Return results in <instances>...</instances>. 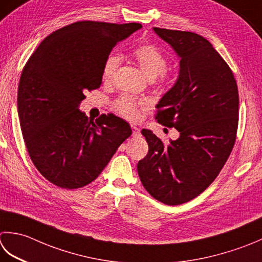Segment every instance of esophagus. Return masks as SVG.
Instances as JSON below:
<instances>
[{
    "label": "esophagus",
    "mask_w": 262,
    "mask_h": 262,
    "mask_svg": "<svg viewBox=\"0 0 262 262\" xmlns=\"http://www.w3.org/2000/svg\"><path fill=\"white\" fill-rule=\"evenodd\" d=\"M132 130H133V136L134 137H137L141 135V132H140V128H138L137 126L135 125H132Z\"/></svg>",
    "instance_id": "1"
}]
</instances>
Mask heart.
Wrapping results in <instances>:
<instances>
[{
	"label": "heart",
	"mask_w": 262,
	"mask_h": 262,
	"mask_svg": "<svg viewBox=\"0 0 262 262\" xmlns=\"http://www.w3.org/2000/svg\"><path fill=\"white\" fill-rule=\"evenodd\" d=\"M137 63L140 64L143 73L146 75L148 79H156L160 76L162 79L167 77L166 70L168 67V60L157 46L152 44H141L133 51ZM121 63L120 55L112 52L106 56L104 61L103 69H102V77L104 81H110L119 68ZM145 104L143 102H137L129 95H121L115 101L114 106L118 114L129 120H136L140 117L141 107Z\"/></svg>",
	"instance_id": "b5f03b06"
}]
</instances>
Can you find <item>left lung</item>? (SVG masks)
I'll return each instance as SVG.
<instances>
[{
	"label": "left lung",
	"instance_id": "left-lung-1",
	"mask_svg": "<svg viewBox=\"0 0 262 262\" xmlns=\"http://www.w3.org/2000/svg\"><path fill=\"white\" fill-rule=\"evenodd\" d=\"M153 30L181 58L178 78L159 101L156 116L160 124L175 127L179 137L166 144L143 129L148 152L137 171L153 198L177 206L200 195L226 163L236 140L238 90L208 39L191 32Z\"/></svg>",
	"mask_w": 262,
	"mask_h": 262
}]
</instances>
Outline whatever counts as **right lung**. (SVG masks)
Wrapping results in <instances>:
<instances>
[{"label": "right lung", "instance_id": "add662e5", "mask_svg": "<svg viewBox=\"0 0 262 262\" xmlns=\"http://www.w3.org/2000/svg\"><path fill=\"white\" fill-rule=\"evenodd\" d=\"M141 24L77 21L45 37L25 64L18 87V115L34 166L61 188L96 179L132 135L112 114L89 120L78 106L85 92L99 89L106 56Z\"/></svg>", "mask_w": 262, "mask_h": 262}]
</instances>
